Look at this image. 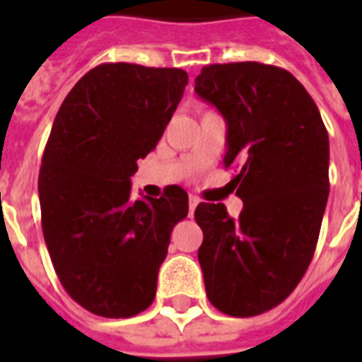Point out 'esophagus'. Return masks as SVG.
I'll use <instances>...</instances> for the list:
<instances>
[{
  "label": "esophagus",
  "instance_id": "obj_1",
  "mask_svg": "<svg viewBox=\"0 0 362 362\" xmlns=\"http://www.w3.org/2000/svg\"><path fill=\"white\" fill-rule=\"evenodd\" d=\"M199 203H201V201H199V197H195V195H189V214H193V210L197 209Z\"/></svg>",
  "mask_w": 362,
  "mask_h": 362
}]
</instances>
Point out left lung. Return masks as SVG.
<instances>
[{"instance_id":"obj_1","label":"left lung","mask_w":362,"mask_h":362,"mask_svg":"<svg viewBox=\"0 0 362 362\" xmlns=\"http://www.w3.org/2000/svg\"><path fill=\"white\" fill-rule=\"evenodd\" d=\"M195 92L227 124L226 167H238L242 212L201 203L199 264L206 297L233 317L286 300L314 257L329 199V135L317 105L286 69L206 65Z\"/></svg>"}]
</instances>
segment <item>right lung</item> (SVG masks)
Segmentation results:
<instances>
[{"instance_id":"obj_1","label":"right lung","mask_w":362,"mask_h":362,"mask_svg":"<svg viewBox=\"0 0 362 362\" xmlns=\"http://www.w3.org/2000/svg\"><path fill=\"white\" fill-rule=\"evenodd\" d=\"M187 73L101 64L59 107L39 170L42 235L69 297L103 317H133L152 304L173 227L187 193L131 197L146 158L180 103Z\"/></svg>"}]
</instances>
